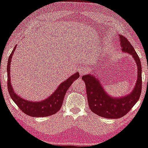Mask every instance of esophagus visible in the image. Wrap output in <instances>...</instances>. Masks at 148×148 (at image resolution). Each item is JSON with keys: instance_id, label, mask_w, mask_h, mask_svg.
<instances>
[{"instance_id": "1", "label": "esophagus", "mask_w": 148, "mask_h": 148, "mask_svg": "<svg viewBox=\"0 0 148 148\" xmlns=\"http://www.w3.org/2000/svg\"><path fill=\"white\" fill-rule=\"evenodd\" d=\"M89 70H90V69H89L88 67H82V68L80 69V74H81V76L83 75V74H85L86 73L88 72Z\"/></svg>"}]
</instances>
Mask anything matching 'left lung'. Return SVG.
Listing matches in <instances>:
<instances>
[{
  "label": "left lung",
  "instance_id": "obj_1",
  "mask_svg": "<svg viewBox=\"0 0 148 148\" xmlns=\"http://www.w3.org/2000/svg\"><path fill=\"white\" fill-rule=\"evenodd\" d=\"M122 50L132 55L138 68L137 81L134 89L130 94L122 98H112L106 94L99 81L94 75L88 74L82 76L85 82L89 107L92 112L106 119H119L130 111L139 99L142 89L141 64L138 54L127 38L120 36Z\"/></svg>",
  "mask_w": 148,
  "mask_h": 148
}]
</instances>
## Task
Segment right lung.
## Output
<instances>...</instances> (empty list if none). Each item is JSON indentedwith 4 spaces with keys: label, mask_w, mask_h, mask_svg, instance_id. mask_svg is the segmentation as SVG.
I'll return each mask as SVG.
<instances>
[{
    "label": "right lung",
    "mask_w": 148,
    "mask_h": 148,
    "mask_svg": "<svg viewBox=\"0 0 148 148\" xmlns=\"http://www.w3.org/2000/svg\"><path fill=\"white\" fill-rule=\"evenodd\" d=\"M16 47H14L13 51H12L11 54L8 59V88L9 93L12 100L17 105V106L22 110L23 112L26 114L27 115L31 116L34 117H44L49 116L56 114L58 110L61 108L63 101L66 94L67 90H68L71 85L75 80L79 78V73L76 72L73 74L72 76L62 83L57 90L53 93L50 97H49L47 99L39 102H33V101H28L25 100L21 97L18 96L14 92L10 81V65H11L12 57L13 56L14 50L16 49Z\"/></svg>",
    "instance_id": "obj_1"
}]
</instances>
